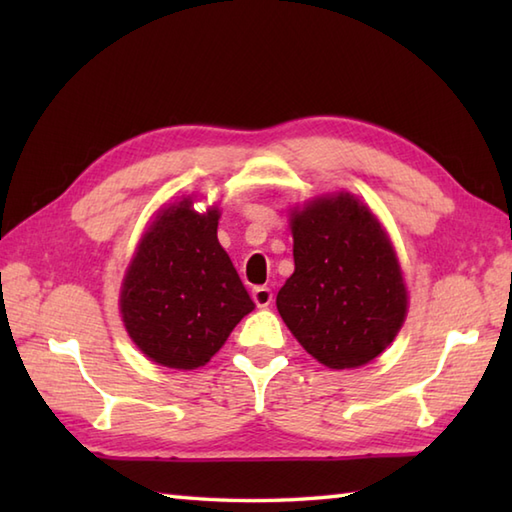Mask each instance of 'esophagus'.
<instances>
[{
    "mask_svg": "<svg viewBox=\"0 0 512 512\" xmlns=\"http://www.w3.org/2000/svg\"><path fill=\"white\" fill-rule=\"evenodd\" d=\"M253 301L257 308H268L270 303H273V290L266 288V286H257L253 290Z\"/></svg>",
    "mask_w": 512,
    "mask_h": 512,
    "instance_id": "34e87169",
    "label": "esophagus"
}]
</instances>
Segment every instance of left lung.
<instances>
[{
    "instance_id": "left-lung-1",
    "label": "left lung",
    "mask_w": 512,
    "mask_h": 512,
    "mask_svg": "<svg viewBox=\"0 0 512 512\" xmlns=\"http://www.w3.org/2000/svg\"><path fill=\"white\" fill-rule=\"evenodd\" d=\"M290 226L295 273L277 295L281 319L325 367L374 361L407 317L405 279L385 228L343 191L295 209Z\"/></svg>"
}]
</instances>
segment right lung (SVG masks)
I'll use <instances>...</instances> for the list:
<instances>
[{
	"instance_id": "right-lung-1",
	"label": "right lung",
	"mask_w": 512,
	"mask_h": 512,
	"mask_svg": "<svg viewBox=\"0 0 512 512\" xmlns=\"http://www.w3.org/2000/svg\"><path fill=\"white\" fill-rule=\"evenodd\" d=\"M220 211H193V200L162 209L138 244L121 288L127 334L151 361L195 369L211 361L255 308L217 242Z\"/></svg>"
}]
</instances>
